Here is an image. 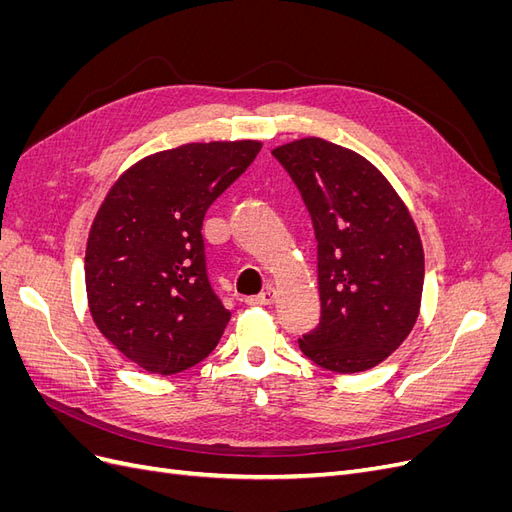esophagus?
I'll return each instance as SVG.
<instances>
[{
    "mask_svg": "<svg viewBox=\"0 0 512 512\" xmlns=\"http://www.w3.org/2000/svg\"><path fill=\"white\" fill-rule=\"evenodd\" d=\"M275 297H277L275 288L267 286V288L262 290L260 294H256V297L245 299V303H247V305H254V307H262V305H273V303H275Z\"/></svg>",
    "mask_w": 512,
    "mask_h": 512,
    "instance_id": "1",
    "label": "esophagus"
}]
</instances>
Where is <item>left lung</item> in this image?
Returning <instances> with one entry per match:
<instances>
[{
  "label": "left lung",
  "mask_w": 512,
  "mask_h": 512,
  "mask_svg": "<svg viewBox=\"0 0 512 512\" xmlns=\"http://www.w3.org/2000/svg\"><path fill=\"white\" fill-rule=\"evenodd\" d=\"M305 200L318 241L316 365L354 374L401 346L421 314L425 254L404 198L361 153L305 136L271 149Z\"/></svg>",
  "instance_id": "8db88e82"
}]
</instances>
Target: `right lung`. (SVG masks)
<instances>
[{"label":"right lung","mask_w":512,"mask_h":512,"mask_svg":"<svg viewBox=\"0 0 512 512\" xmlns=\"http://www.w3.org/2000/svg\"><path fill=\"white\" fill-rule=\"evenodd\" d=\"M260 141L185 143L115 179L91 222L87 305L98 331L151 374H179L218 346L230 312L205 269L211 203L254 162Z\"/></svg>","instance_id":"add662e5"}]
</instances>
